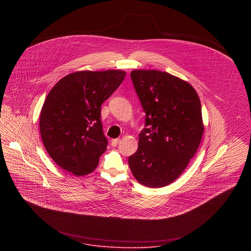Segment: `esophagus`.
<instances>
[{
	"instance_id": "esophagus-1",
	"label": "esophagus",
	"mask_w": 251,
	"mask_h": 251,
	"mask_svg": "<svg viewBox=\"0 0 251 251\" xmlns=\"http://www.w3.org/2000/svg\"><path fill=\"white\" fill-rule=\"evenodd\" d=\"M119 143H120V139H112V140H111V145H112L113 147H116Z\"/></svg>"
}]
</instances>
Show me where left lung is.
I'll return each instance as SVG.
<instances>
[{
	"instance_id": "1",
	"label": "left lung",
	"mask_w": 251,
	"mask_h": 251,
	"mask_svg": "<svg viewBox=\"0 0 251 251\" xmlns=\"http://www.w3.org/2000/svg\"><path fill=\"white\" fill-rule=\"evenodd\" d=\"M133 86L146 113L129 168L141 184L162 187L179 178L204 132L200 99L186 81L167 72L135 70Z\"/></svg>"
}]
</instances>
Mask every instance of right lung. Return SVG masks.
<instances>
[{
  "instance_id": "1",
  "label": "right lung",
  "mask_w": 251,
  "mask_h": 251,
  "mask_svg": "<svg viewBox=\"0 0 251 251\" xmlns=\"http://www.w3.org/2000/svg\"><path fill=\"white\" fill-rule=\"evenodd\" d=\"M126 72L71 73L51 89L41 108L39 130L51 158L75 176L92 173L106 151L101 104L118 89Z\"/></svg>"
}]
</instances>
